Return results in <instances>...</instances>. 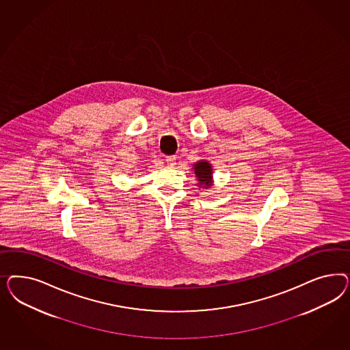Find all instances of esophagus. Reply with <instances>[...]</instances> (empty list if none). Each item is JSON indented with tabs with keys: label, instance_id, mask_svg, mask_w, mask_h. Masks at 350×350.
Here are the masks:
<instances>
[{
	"label": "esophagus",
	"instance_id": "obj_1",
	"mask_svg": "<svg viewBox=\"0 0 350 350\" xmlns=\"http://www.w3.org/2000/svg\"><path fill=\"white\" fill-rule=\"evenodd\" d=\"M176 159H177V158H176L174 155H170V157L165 158V161H167V164H168L170 167H173V165L176 164Z\"/></svg>",
	"mask_w": 350,
	"mask_h": 350
}]
</instances>
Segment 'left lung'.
Listing matches in <instances>:
<instances>
[{"instance_id": "left-lung-1", "label": "left lung", "mask_w": 350, "mask_h": 350, "mask_svg": "<svg viewBox=\"0 0 350 350\" xmlns=\"http://www.w3.org/2000/svg\"><path fill=\"white\" fill-rule=\"evenodd\" d=\"M192 170L198 180V186L202 190H208L213 186V167L208 160H199L192 165Z\"/></svg>"}]
</instances>
